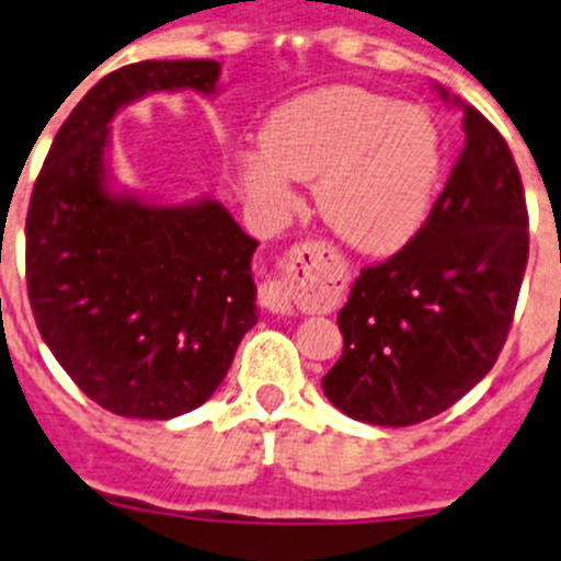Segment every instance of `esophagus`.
<instances>
[{"mask_svg":"<svg viewBox=\"0 0 561 561\" xmlns=\"http://www.w3.org/2000/svg\"><path fill=\"white\" fill-rule=\"evenodd\" d=\"M295 257H300V250L291 255V261ZM291 284L286 280V277H270V280H264L261 284V289H257V300H261V306L270 311H275V314H289L291 311Z\"/></svg>","mask_w":561,"mask_h":561,"instance_id":"obj_1","label":"esophagus"}]
</instances>
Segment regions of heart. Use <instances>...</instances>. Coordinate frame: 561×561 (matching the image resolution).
<instances>
[{
	"mask_svg": "<svg viewBox=\"0 0 561 561\" xmlns=\"http://www.w3.org/2000/svg\"><path fill=\"white\" fill-rule=\"evenodd\" d=\"M264 151L238 160L250 199L270 216L295 207L297 182H314L317 210L348 247L401 250L427 221L440 176L433 117L362 87H325L270 114Z\"/></svg>",
	"mask_w": 561,
	"mask_h": 561,
	"instance_id": "heart-1",
	"label": "heart"
}]
</instances>
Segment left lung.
Instances as JSON below:
<instances>
[{"label":"left lung","mask_w":561,"mask_h":561,"mask_svg":"<svg viewBox=\"0 0 561 561\" xmlns=\"http://www.w3.org/2000/svg\"><path fill=\"white\" fill-rule=\"evenodd\" d=\"M466 142L410 244L362 270L336 314L342 356L323 376L336 410L410 427L453 408L497 362L528 264V210L514 157L474 106Z\"/></svg>","instance_id":"left-lung-1"}]
</instances>
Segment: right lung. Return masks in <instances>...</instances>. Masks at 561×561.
Listing matches in <instances>:
<instances>
[{
  "mask_svg": "<svg viewBox=\"0 0 561 561\" xmlns=\"http://www.w3.org/2000/svg\"><path fill=\"white\" fill-rule=\"evenodd\" d=\"M210 58L140 61L89 89L38 173L27 210V295L78 388L126 419L205 404L257 323L252 252L221 202L157 205L114 182L112 117L153 92H219Z\"/></svg>",
  "mask_w": 561,
  "mask_h": 561,
  "instance_id": "1",
  "label": "right lung"
}]
</instances>
